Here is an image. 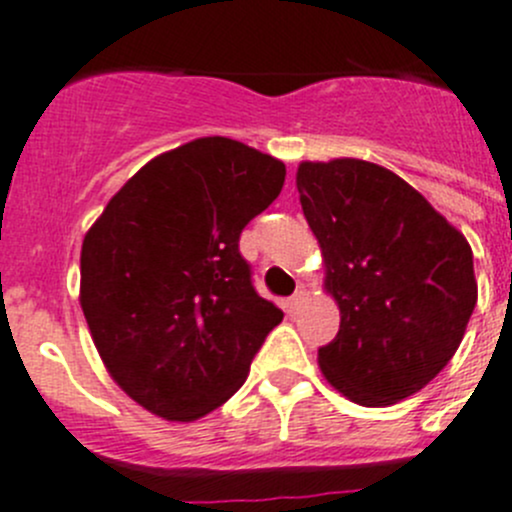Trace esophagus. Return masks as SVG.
I'll return each mask as SVG.
<instances>
[{
    "label": "esophagus",
    "mask_w": 512,
    "mask_h": 512,
    "mask_svg": "<svg viewBox=\"0 0 512 512\" xmlns=\"http://www.w3.org/2000/svg\"><path fill=\"white\" fill-rule=\"evenodd\" d=\"M305 300H307V292L305 290H297L295 295L290 297V310H300V307L305 305Z\"/></svg>",
    "instance_id": "34e87169"
}]
</instances>
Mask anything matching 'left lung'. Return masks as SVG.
Returning <instances> with one entry per match:
<instances>
[{
  "label": "left lung",
  "instance_id": "obj_1",
  "mask_svg": "<svg viewBox=\"0 0 512 512\" xmlns=\"http://www.w3.org/2000/svg\"><path fill=\"white\" fill-rule=\"evenodd\" d=\"M297 192L340 307L335 340L317 350L322 375L365 408L410 398L448 365L478 302L468 240L365 160L302 162Z\"/></svg>",
  "mask_w": 512,
  "mask_h": 512
}]
</instances>
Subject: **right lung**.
I'll use <instances>...</instances> for the list:
<instances>
[{"mask_svg":"<svg viewBox=\"0 0 512 512\" xmlns=\"http://www.w3.org/2000/svg\"><path fill=\"white\" fill-rule=\"evenodd\" d=\"M285 185L280 160L202 137L147 162L82 242L79 302L109 375L190 423L247 380L282 310L252 287L240 235Z\"/></svg>","mask_w":512,"mask_h":512,"instance_id":"1","label":"right lung"}]
</instances>
